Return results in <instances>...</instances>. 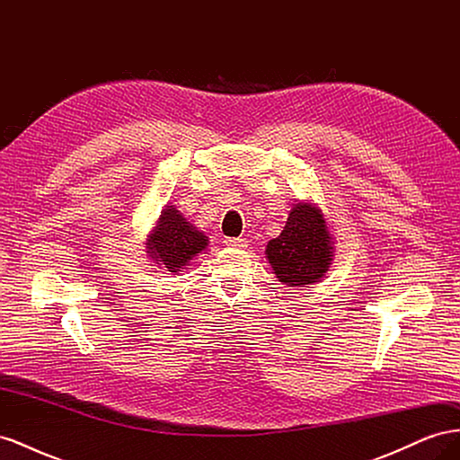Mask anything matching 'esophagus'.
Instances as JSON below:
<instances>
[{"label": "esophagus", "instance_id": "1", "mask_svg": "<svg viewBox=\"0 0 460 460\" xmlns=\"http://www.w3.org/2000/svg\"><path fill=\"white\" fill-rule=\"evenodd\" d=\"M225 243L228 247H238V249H245L247 247V240L245 238H226Z\"/></svg>", "mask_w": 460, "mask_h": 460}]
</instances>
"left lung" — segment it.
<instances>
[{
  "mask_svg": "<svg viewBox=\"0 0 460 460\" xmlns=\"http://www.w3.org/2000/svg\"><path fill=\"white\" fill-rule=\"evenodd\" d=\"M264 255L278 282L289 288L323 280L333 261V238L323 208L313 201H297L282 234L267 243Z\"/></svg>",
  "mask_w": 460,
  "mask_h": 460,
  "instance_id": "1",
  "label": "left lung"
}]
</instances>
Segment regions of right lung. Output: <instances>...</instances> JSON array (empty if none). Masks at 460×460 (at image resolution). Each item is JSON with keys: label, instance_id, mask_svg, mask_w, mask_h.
I'll return each instance as SVG.
<instances>
[{"label": "right lung", "instance_id": "obj_1", "mask_svg": "<svg viewBox=\"0 0 460 460\" xmlns=\"http://www.w3.org/2000/svg\"><path fill=\"white\" fill-rule=\"evenodd\" d=\"M208 245L207 235L198 230L174 205H164L155 226L147 234L146 253L155 267L180 274Z\"/></svg>", "mask_w": 460, "mask_h": 460}]
</instances>
